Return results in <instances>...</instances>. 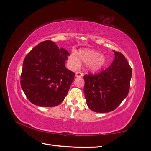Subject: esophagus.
Masks as SVG:
<instances>
[{
	"mask_svg": "<svg viewBox=\"0 0 151 151\" xmlns=\"http://www.w3.org/2000/svg\"><path fill=\"white\" fill-rule=\"evenodd\" d=\"M75 76L76 77H82L83 76V73H81V72H76L75 74Z\"/></svg>",
	"mask_w": 151,
	"mask_h": 151,
	"instance_id": "34e87169",
	"label": "esophagus"
}]
</instances>
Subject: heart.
<instances>
[{
    "label": "heart",
    "mask_w": 151,
    "mask_h": 151,
    "mask_svg": "<svg viewBox=\"0 0 151 151\" xmlns=\"http://www.w3.org/2000/svg\"><path fill=\"white\" fill-rule=\"evenodd\" d=\"M81 62L88 63V68L91 71H97L104 66L106 62L105 56L95 50H81L77 54L72 53L69 57V65L76 69L81 65Z\"/></svg>",
    "instance_id": "b5f03b06"
}]
</instances>
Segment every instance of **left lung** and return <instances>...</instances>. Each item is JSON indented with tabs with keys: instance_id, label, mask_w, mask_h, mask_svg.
Masks as SVG:
<instances>
[{
	"instance_id": "left-lung-1",
	"label": "left lung",
	"mask_w": 151,
	"mask_h": 151,
	"mask_svg": "<svg viewBox=\"0 0 151 151\" xmlns=\"http://www.w3.org/2000/svg\"><path fill=\"white\" fill-rule=\"evenodd\" d=\"M114 52L115 59L108 68L84 76L86 103L98 113L114 110L129 94L132 68L123 54Z\"/></svg>"
}]
</instances>
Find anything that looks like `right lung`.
Returning a JSON list of instances; mask_svg holds the SVG:
<instances>
[{"mask_svg": "<svg viewBox=\"0 0 151 151\" xmlns=\"http://www.w3.org/2000/svg\"><path fill=\"white\" fill-rule=\"evenodd\" d=\"M69 53L50 40L33 48L24 58L21 86L32 103L53 107L62 103L75 77L67 69L65 61Z\"/></svg>", "mask_w": 151, "mask_h": 151, "instance_id": "add662e5", "label": "right lung"}]
</instances>
